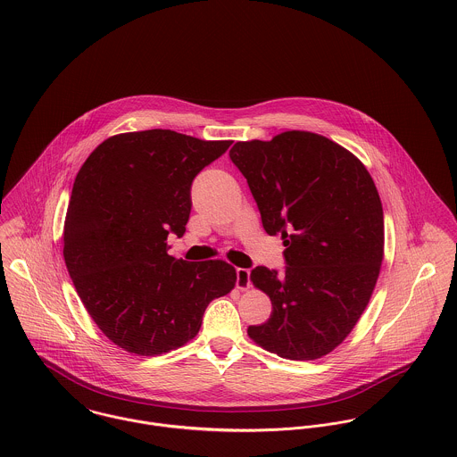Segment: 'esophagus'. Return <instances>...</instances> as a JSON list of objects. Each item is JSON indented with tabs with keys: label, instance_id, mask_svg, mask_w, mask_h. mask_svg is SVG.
Here are the masks:
<instances>
[{
	"label": "esophagus",
	"instance_id": "1",
	"mask_svg": "<svg viewBox=\"0 0 457 457\" xmlns=\"http://www.w3.org/2000/svg\"><path fill=\"white\" fill-rule=\"evenodd\" d=\"M252 285V279H250V270L248 269H237L236 270V287L239 290H248Z\"/></svg>",
	"mask_w": 457,
	"mask_h": 457
}]
</instances>
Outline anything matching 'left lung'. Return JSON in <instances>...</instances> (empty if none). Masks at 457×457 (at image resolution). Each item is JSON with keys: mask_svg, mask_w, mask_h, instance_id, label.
I'll list each match as a JSON object with an SVG mask.
<instances>
[{"mask_svg": "<svg viewBox=\"0 0 457 457\" xmlns=\"http://www.w3.org/2000/svg\"><path fill=\"white\" fill-rule=\"evenodd\" d=\"M228 154L263 230L281 234L287 246L281 274L263 265L250 274L272 312L248 334L283 359H319L350 334L377 285L384 259L377 187L350 151L312 131L236 142Z\"/></svg>", "mask_w": 457, "mask_h": 457, "instance_id": "8db88e82", "label": "left lung"}]
</instances>
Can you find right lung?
Returning a JSON list of instances; mask_svg holds the SVG:
<instances>
[{
    "label": "right lung",
    "mask_w": 457,
    "mask_h": 457,
    "mask_svg": "<svg viewBox=\"0 0 457 457\" xmlns=\"http://www.w3.org/2000/svg\"><path fill=\"white\" fill-rule=\"evenodd\" d=\"M230 144L160 129L121 133L104 140L75 178L66 269L95 324L130 353L183 346L207 304L236 285L227 262L167 253L169 234L187 230L196 174Z\"/></svg>",
    "instance_id": "1"
}]
</instances>
